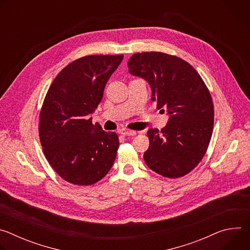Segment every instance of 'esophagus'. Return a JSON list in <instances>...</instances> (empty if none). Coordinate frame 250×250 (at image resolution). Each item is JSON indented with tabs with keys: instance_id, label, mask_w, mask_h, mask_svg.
I'll return each mask as SVG.
<instances>
[{
	"instance_id": "34e87169",
	"label": "esophagus",
	"mask_w": 250,
	"mask_h": 250,
	"mask_svg": "<svg viewBox=\"0 0 250 250\" xmlns=\"http://www.w3.org/2000/svg\"><path fill=\"white\" fill-rule=\"evenodd\" d=\"M122 133L125 136H133V135L136 134V131H134V130H123Z\"/></svg>"
}]
</instances>
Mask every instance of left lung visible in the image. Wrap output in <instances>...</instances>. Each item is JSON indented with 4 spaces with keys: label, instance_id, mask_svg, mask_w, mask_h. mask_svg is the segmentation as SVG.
<instances>
[{
    "label": "left lung",
    "instance_id": "obj_1",
    "mask_svg": "<svg viewBox=\"0 0 250 250\" xmlns=\"http://www.w3.org/2000/svg\"><path fill=\"white\" fill-rule=\"evenodd\" d=\"M127 65L131 75L148 82L157 109L169 115L161 131H147L146 163L168 178L190 173L206 154L213 128V104L205 82L188 62L162 52L135 53Z\"/></svg>",
    "mask_w": 250,
    "mask_h": 250
}]
</instances>
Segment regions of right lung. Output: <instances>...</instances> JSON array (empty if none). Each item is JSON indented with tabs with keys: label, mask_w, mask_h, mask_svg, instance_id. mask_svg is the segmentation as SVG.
<instances>
[{
	"label": "right lung",
	"mask_w": 250,
	"mask_h": 250,
	"mask_svg": "<svg viewBox=\"0 0 250 250\" xmlns=\"http://www.w3.org/2000/svg\"><path fill=\"white\" fill-rule=\"evenodd\" d=\"M124 55H89L64 67L44 98L40 114L43 153L67 182L88 186L112 168L120 146L118 134L93 125L91 114Z\"/></svg>",
	"instance_id": "obj_1"
}]
</instances>
